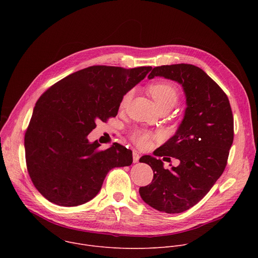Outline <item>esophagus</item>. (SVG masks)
I'll return each instance as SVG.
<instances>
[{
  "mask_svg": "<svg viewBox=\"0 0 258 258\" xmlns=\"http://www.w3.org/2000/svg\"><path fill=\"white\" fill-rule=\"evenodd\" d=\"M139 159H140V154L138 151H134L133 152V160H134V163H137L139 162Z\"/></svg>",
  "mask_w": 258,
  "mask_h": 258,
  "instance_id": "obj_1",
  "label": "esophagus"
}]
</instances>
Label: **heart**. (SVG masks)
Returning <instances> with one entry per match:
<instances>
[{"mask_svg": "<svg viewBox=\"0 0 258 258\" xmlns=\"http://www.w3.org/2000/svg\"><path fill=\"white\" fill-rule=\"evenodd\" d=\"M148 92L154 99L159 109L163 107L172 108L178 100V91L176 87L170 83H166V82L154 83L148 87ZM131 95H132L131 92L124 95L120 103L121 107H124L126 105V103L131 98ZM132 140L134 141L135 144L141 147V148L146 149V148H149V147L152 145L153 136L147 132L136 130L132 133Z\"/></svg>", "mask_w": 258, "mask_h": 258, "instance_id": "obj_1", "label": "heart"}]
</instances>
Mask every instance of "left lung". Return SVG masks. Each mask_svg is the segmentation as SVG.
I'll return each mask as SVG.
<instances>
[{
	"label": "left lung",
	"mask_w": 258,
	"mask_h": 258,
	"mask_svg": "<svg viewBox=\"0 0 258 258\" xmlns=\"http://www.w3.org/2000/svg\"><path fill=\"white\" fill-rule=\"evenodd\" d=\"M163 77L178 83L185 92V116L174 136L155 156L174 157L179 164L170 169L150 155L140 162L151 166V183L141 187V198L156 210L179 213L197 204L223 174L234 140V117L226 93L199 67L172 64L154 67L149 80ZM170 159V158H169Z\"/></svg>",
	"instance_id": "left-lung-1"
}]
</instances>
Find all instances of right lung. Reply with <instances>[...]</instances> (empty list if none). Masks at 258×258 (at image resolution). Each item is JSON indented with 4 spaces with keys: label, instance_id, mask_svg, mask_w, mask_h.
I'll use <instances>...</instances> for the list:
<instances>
[{
    "label": "right lung",
    "instance_id": "obj_1",
    "mask_svg": "<svg viewBox=\"0 0 258 258\" xmlns=\"http://www.w3.org/2000/svg\"><path fill=\"white\" fill-rule=\"evenodd\" d=\"M151 66L95 65L71 73L36 101L24 137L27 171L34 187L60 206H78L101 190L106 174L133 163L120 144L101 150L88 135L96 121L115 117L123 96Z\"/></svg>",
    "mask_w": 258,
    "mask_h": 258
}]
</instances>
